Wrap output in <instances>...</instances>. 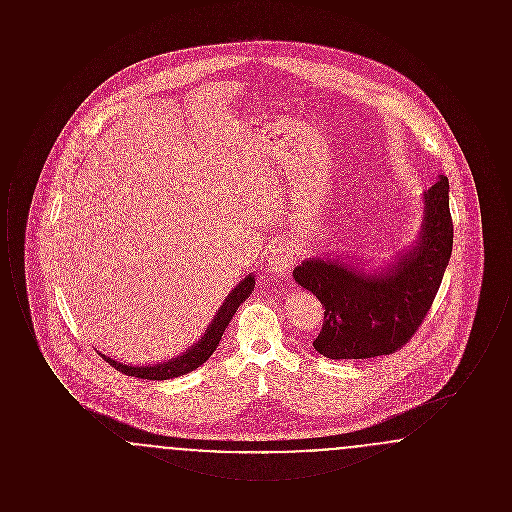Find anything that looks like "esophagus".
<instances>
[{"instance_id": "esophagus-1", "label": "esophagus", "mask_w": 512, "mask_h": 512, "mask_svg": "<svg viewBox=\"0 0 512 512\" xmlns=\"http://www.w3.org/2000/svg\"><path fill=\"white\" fill-rule=\"evenodd\" d=\"M267 261L268 268L274 274L286 276L292 270L293 263H295V251L286 240H276L268 249Z\"/></svg>"}]
</instances>
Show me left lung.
<instances>
[{
  "instance_id": "left-lung-1",
  "label": "left lung",
  "mask_w": 512,
  "mask_h": 512,
  "mask_svg": "<svg viewBox=\"0 0 512 512\" xmlns=\"http://www.w3.org/2000/svg\"><path fill=\"white\" fill-rule=\"evenodd\" d=\"M453 249L449 182L424 192V222L414 247L388 267L368 270L340 259H307L293 270L295 282L324 307L313 341L328 359L390 355L411 340L430 311Z\"/></svg>"
}]
</instances>
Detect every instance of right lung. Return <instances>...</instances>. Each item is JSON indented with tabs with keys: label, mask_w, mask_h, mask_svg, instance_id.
Returning a JSON list of instances; mask_svg holds the SVG:
<instances>
[{
	"label": "right lung",
	"mask_w": 512,
	"mask_h": 512,
	"mask_svg": "<svg viewBox=\"0 0 512 512\" xmlns=\"http://www.w3.org/2000/svg\"><path fill=\"white\" fill-rule=\"evenodd\" d=\"M255 288V276L249 274L245 276L244 280L228 293V297L224 299V303L220 305L219 313L211 320V324L207 326L203 338L192 345L190 349H186L182 355L169 359L167 363L161 365H146V366H128L122 365L119 361L101 355L109 365L117 368L122 374L126 376H136V378H144V380H169V378H178L182 374H188L195 370L197 366L203 365L213 351L217 349L220 338L226 330V326L230 324V320L234 317V313L238 311V307L244 303L245 299L251 295Z\"/></svg>",
	"instance_id": "1"
}]
</instances>
